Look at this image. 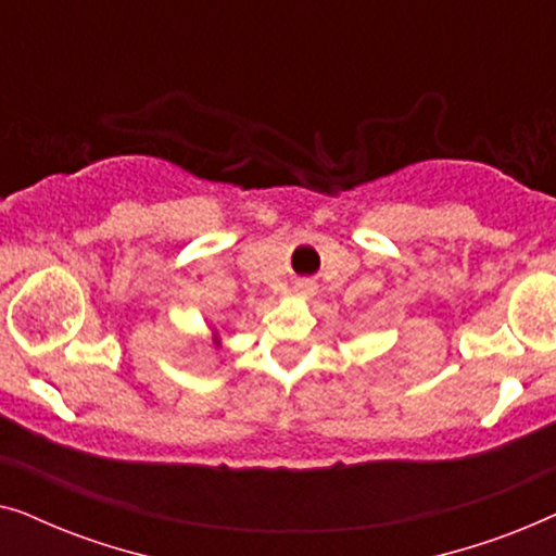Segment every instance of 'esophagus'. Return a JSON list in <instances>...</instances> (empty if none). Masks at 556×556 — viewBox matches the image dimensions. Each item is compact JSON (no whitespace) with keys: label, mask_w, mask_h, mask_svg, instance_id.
<instances>
[{"label":"esophagus","mask_w":556,"mask_h":556,"mask_svg":"<svg viewBox=\"0 0 556 556\" xmlns=\"http://www.w3.org/2000/svg\"><path fill=\"white\" fill-rule=\"evenodd\" d=\"M295 293L303 295V299H308V295L316 293V283L314 280H301V283H295Z\"/></svg>","instance_id":"1"}]
</instances>
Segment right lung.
<instances>
[{
    "instance_id": "1",
    "label": "right lung",
    "mask_w": 556,
    "mask_h": 556,
    "mask_svg": "<svg viewBox=\"0 0 556 556\" xmlns=\"http://www.w3.org/2000/svg\"><path fill=\"white\" fill-rule=\"evenodd\" d=\"M212 344L219 346V331L217 329H212Z\"/></svg>"
}]
</instances>
